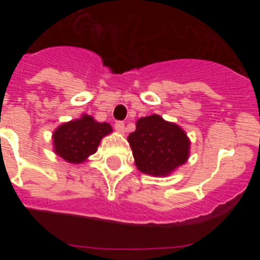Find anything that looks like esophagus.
<instances>
[{
  "label": "esophagus",
  "instance_id": "obj_1",
  "mask_svg": "<svg viewBox=\"0 0 260 260\" xmlns=\"http://www.w3.org/2000/svg\"><path fill=\"white\" fill-rule=\"evenodd\" d=\"M114 128H116L119 134H125V123L121 122V121H118V122L114 123Z\"/></svg>",
  "mask_w": 260,
  "mask_h": 260
}]
</instances>
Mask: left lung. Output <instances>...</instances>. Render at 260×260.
Wrapping results in <instances>:
<instances>
[{
    "mask_svg": "<svg viewBox=\"0 0 260 260\" xmlns=\"http://www.w3.org/2000/svg\"><path fill=\"white\" fill-rule=\"evenodd\" d=\"M127 137L138 171L165 177L185 164L190 156V139L182 127L158 114L142 117Z\"/></svg>",
    "mask_w": 260,
    "mask_h": 260,
    "instance_id": "left-lung-1",
    "label": "left lung"
}]
</instances>
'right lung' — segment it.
Returning <instances> with one entry per match:
<instances>
[{
    "mask_svg": "<svg viewBox=\"0 0 260 260\" xmlns=\"http://www.w3.org/2000/svg\"><path fill=\"white\" fill-rule=\"evenodd\" d=\"M112 130L108 122H98L92 116L82 114L53 132V151L70 164H82L98 151L103 138Z\"/></svg>",
    "mask_w": 260,
    "mask_h": 260,
    "instance_id": "right-lung-1",
    "label": "right lung"
}]
</instances>
